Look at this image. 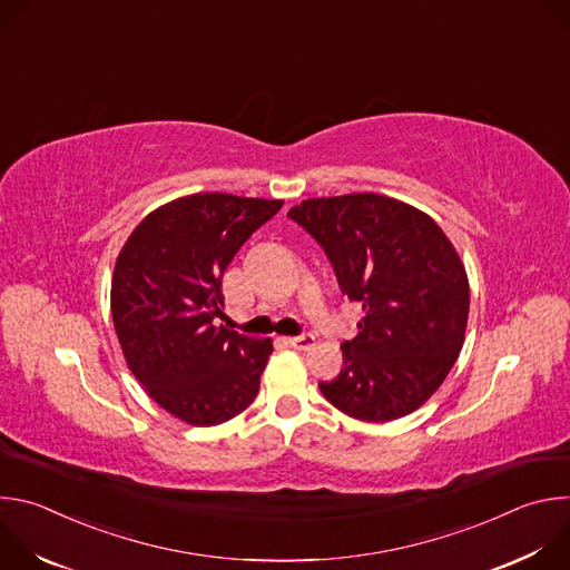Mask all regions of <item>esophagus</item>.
<instances>
[{
    "label": "esophagus",
    "instance_id": "34e87169",
    "mask_svg": "<svg viewBox=\"0 0 570 570\" xmlns=\"http://www.w3.org/2000/svg\"><path fill=\"white\" fill-rule=\"evenodd\" d=\"M286 345L295 347V350H311L315 345V336L313 334H302V336H293V338H286Z\"/></svg>",
    "mask_w": 570,
    "mask_h": 570
}]
</instances>
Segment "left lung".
<instances>
[{"label":"left lung","instance_id":"1","mask_svg":"<svg viewBox=\"0 0 570 570\" xmlns=\"http://www.w3.org/2000/svg\"><path fill=\"white\" fill-rule=\"evenodd\" d=\"M288 216L327 253L343 295L363 306L322 394L361 422L411 415L442 385L464 343L466 271L424 212L379 194L308 198Z\"/></svg>","mask_w":570,"mask_h":570}]
</instances>
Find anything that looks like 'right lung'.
I'll list each match as a JSON object with an SVG mask.
<instances>
[{
  "mask_svg": "<svg viewBox=\"0 0 570 570\" xmlns=\"http://www.w3.org/2000/svg\"><path fill=\"white\" fill-rule=\"evenodd\" d=\"M284 200L194 194L150 212L115 264L110 306L124 358L148 396L191 426L223 424L259 392L271 338L216 327L223 273Z\"/></svg>",
  "mask_w": 570,
  "mask_h": 570,
  "instance_id": "right-lung-1",
  "label": "right lung"
}]
</instances>
